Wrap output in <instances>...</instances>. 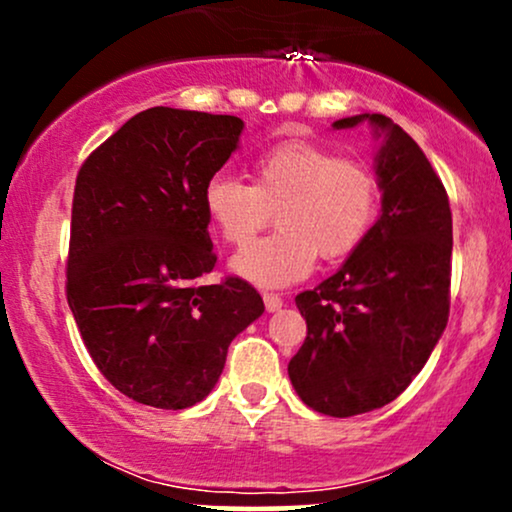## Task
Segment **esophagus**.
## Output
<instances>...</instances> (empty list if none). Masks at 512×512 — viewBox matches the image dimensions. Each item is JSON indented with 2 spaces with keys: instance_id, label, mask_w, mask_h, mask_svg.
<instances>
[{
  "instance_id": "obj_1",
  "label": "esophagus",
  "mask_w": 512,
  "mask_h": 512,
  "mask_svg": "<svg viewBox=\"0 0 512 512\" xmlns=\"http://www.w3.org/2000/svg\"><path fill=\"white\" fill-rule=\"evenodd\" d=\"M262 298H264V305H267V310H269V313H274V310H279L281 305H284V298H281L279 293L264 291V293H262Z\"/></svg>"
}]
</instances>
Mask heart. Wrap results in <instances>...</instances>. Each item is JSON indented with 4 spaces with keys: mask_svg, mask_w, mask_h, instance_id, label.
<instances>
[{
    "mask_svg": "<svg viewBox=\"0 0 512 512\" xmlns=\"http://www.w3.org/2000/svg\"><path fill=\"white\" fill-rule=\"evenodd\" d=\"M380 209V182L368 163L339 158L301 139L279 142L252 163V185L214 175L204 211L228 245H247L277 211L280 231L238 252L233 269L257 286H286L313 272L317 255H354Z\"/></svg>",
    "mask_w": 512,
    "mask_h": 512,
    "instance_id": "b5f03b06",
    "label": "heart"
}]
</instances>
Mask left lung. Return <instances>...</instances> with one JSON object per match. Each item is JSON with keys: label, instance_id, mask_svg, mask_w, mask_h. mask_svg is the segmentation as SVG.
<instances>
[{"label": "left lung", "instance_id": "1", "mask_svg": "<svg viewBox=\"0 0 512 512\" xmlns=\"http://www.w3.org/2000/svg\"><path fill=\"white\" fill-rule=\"evenodd\" d=\"M385 134L378 154L383 214L344 267L296 296L308 334L289 378L327 416L390 404L426 366L448 325L452 211L443 180L419 144L385 115H354Z\"/></svg>", "mask_w": 512, "mask_h": 512}]
</instances>
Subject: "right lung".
<instances>
[{
  "instance_id": "obj_1",
  "label": "right lung",
  "mask_w": 512,
  "mask_h": 512,
  "mask_svg": "<svg viewBox=\"0 0 512 512\" xmlns=\"http://www.w3.org/2000/svg\"><path fill=\"white\" fill-rule=\"evenodd\" d=\"M243 120L149 108L93 149L74 185L67 301L115 390L156 409L202 402L228 344L264 313L240 276L216 267L204 187L238 146Z\"/></svg>"
}]
</instances>
